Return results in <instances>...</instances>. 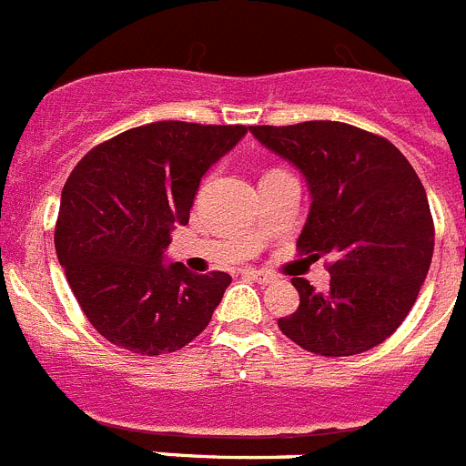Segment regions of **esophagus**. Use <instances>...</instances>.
<instances>
[{
	"instance_id": "34e87169",
	"label": "esophagus",
	"mask_w": 466,
	"mask_h": 466,
	"mask_svg": "<svg viewBox=\"0 0 466 466\" xmlns=\"http://www.w3.org/2000/svg\"><path fill=\"white\" fill-rule=\"evenodd\" d=\"M247 275H249L252 279H257L258 284H273L275 279H278L273 273H268V270H257V268H249L247 270Z\"/></svg>"
}]
</instances>
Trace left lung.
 Here are the masks:
<instances>
[{
  "label": "left lung",
  "mask_w": 466,
  "mask_h": 466,
  "mask_svg": "<svg viewBox=\"0 0 466 466\" xmlns=\"http://www.w3.org/2000/svg\"><path fill=\"white\" fill-rule=\"evenodd\" d=\"M249 130L306 175L312 205L299 254L331 257L327 294L291 279L300 303L294 315L279 317V331L322 357L376 348L410 312L434 254V219L420 177L392 142L348 123Z\"/></svg>",
  "instance_id": "1"
}]
</instances>
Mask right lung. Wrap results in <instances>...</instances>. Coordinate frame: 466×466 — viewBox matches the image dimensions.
<instances>
[{
  "label": "right lung",
  "mask_w": 466,
  "mask_h": 466,
  "mask_svg": "<svg viewBox=\"0 0 466 466\" xmlns=\"http://www.w3.org/2000/svg\"><path fill=\"white\" fill-rule=\"evenodd\" d=\"M245 126L156 121L90 149L67 177L56 252L95 331L156 357L191 343L219 306L228 273L163 263L172 224H188L205 172Z\"/></svg>",
  "instance_id": "right-lung-1"
}]
</instances>
